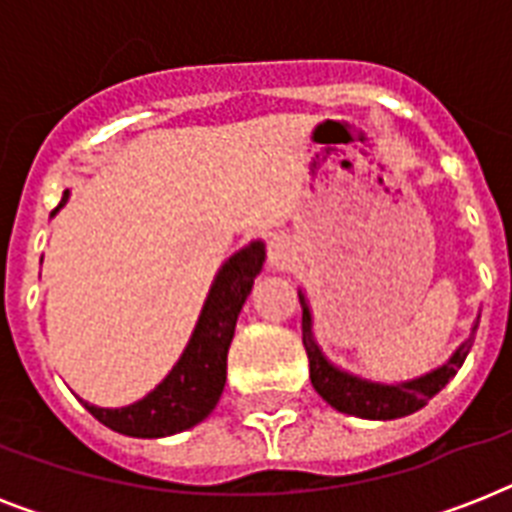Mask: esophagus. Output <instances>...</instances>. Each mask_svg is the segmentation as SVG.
I'll return each instance as SVG.
<instances>
[{
    "instance_id": "obj_1",
    "label": "esophagus",
    "mask_w": 512,
    "mask_h": 512,
    "mask_svg": "<svg viewBox=\"0 0 512 512\" xmlns=\"http://www.w3.org/2000/svg\"><path fill=\"white\" fill-rule=\"evenodd\" d=\"M268 260H271L273 268H284V265L292 260L289 239H284V236H273V239L268 241Z\"/></svg>"
}]
</instances>
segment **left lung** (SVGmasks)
<instances>
[{
	"instance_id": "1",
	"label": "left lung",
	"mask_w": 512,
	"mask_h": 512,
	"mask_svg": "<svg viewBox=\"0 0 512 512\" xmlns=\"http://www.w3.org/2000/svg\"><path fill=\"white\" fill-rule=\"evenodd\" d=\"M300 305H303V345L308 361H311L313 388L329 406H335L337 412L364 417V420H398V417H406V414L422 409L465 364L478 327V324H473V335L462 342L457 353L444 366H438L436 372L425 374L420 380L401 382V385H380V382H369L348 372H340L337 366L329 364L319 345L313 342L311 311H308L303 295H300Z\"/></svg>"
}]
</instances>
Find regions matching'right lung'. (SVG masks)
<instances>
[{"label": "right lung", "mask_w": 512, "mask_h": 512, "mask_svg": "<svg viewBox=\"0 0 512 512\" xmlns=\"http://www.w3.org/2000/svg\"><path fill=\"white\" fill-rule=\"evenodd\" d=\"M66 199L68 191L63 193L55 212L66 204ZM263 260L265 247L255 241L220 268L188 348L159 388L124 409H100L82 401L84 409L106 428L132 438H162L199 425L220 401L236 319L252 292L255 276L263 268Z\"/></svg>", "instance_id": "obj_1"}]
</instances>
